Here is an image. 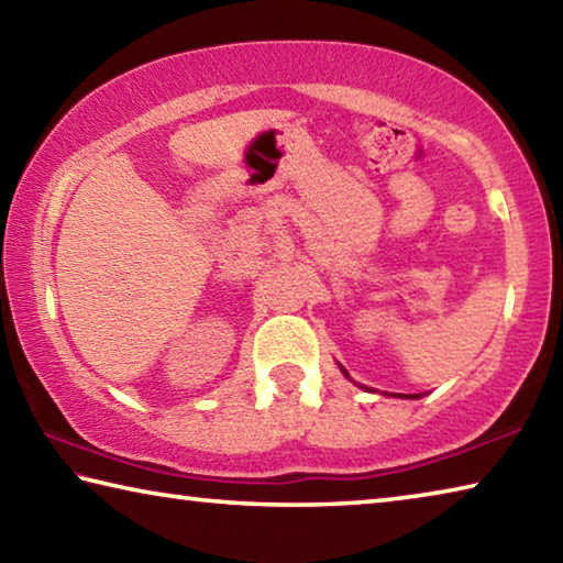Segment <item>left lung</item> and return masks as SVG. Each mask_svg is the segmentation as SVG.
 I'll return each instance as SVG.
<instances>
[{"instance_id": "left-lung-1", "label": "left lung", "mask_w": 563, "mask_h": 563, "mask_svg": "<svg viewBox=\"0 0 563 563\" xmlns=\"http://www.w3.org/2000/svg\"><path fill=\"white\" fill-rule=\"evenodd\" d=\"M342 373H345V369H342ZM345 375H347V373H345Z\"/></svg>"}]
</instances>
